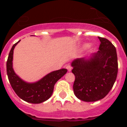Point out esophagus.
Segmentation results:
<instances>
[{"instance_id":"34e87169","label":"esophagus","mask_w":127,"mask_h":127,"mask_svg":"<svg viewBox=\"0 0 127 127\" xmlns=\"http://www.w3.org/2000/svg\"><path fill=\"white\" fill-rule=\"evenodd\" d=\"M66 69L68 70V71L70 72V71H71V70H72V67H71V66L70 65H67L66 66Z\"/></svg>"}]
</instances>
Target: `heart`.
Masks as SVG:
<instances>
[{
	"instance_id": "b5f03b06",
	"label": "heart",
	"mask_w": 127,
	"mask_h": 127,
	"mask_svg": "<svg viewBox=\"0 0 127 127\" xmlns=\"http://www.w3.org/2000/svg\"><path fill=\"white\" fill-rule=\"evenodd\" d=\"M94 48V45L93 44H88L86 46V48H88V50H92Z\"/></svg>"
}]
</instances>
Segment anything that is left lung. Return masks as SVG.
Wrapping results in <instances>:
<instances>
[{"instance_id":"1","label":"left lung","mask_w":127,"mask_h":127,"mask_svg":"<svg viewBox=\"0 0 127 127\" xmlns=\"http://www.w3.org/2000/svg\"><path fill=\"white\" fill-rule=\"evenodd\" d=\"M98 51L90 57L76 58L71 64L75 76L74 93L85 102L104 98L113 88L118 74V58L114 46L98 37Z\"/></svg>"}]
</instances>
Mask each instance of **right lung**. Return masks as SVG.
<instances>
[{
    "label": "right lung",
    "instance_id": "obj_1",
    "mask_svg": "<svg viewBox=\"0 0 127 127\" xmlns=\"http://www.w3.org/2000/svg\"><path fill=\"white\" fill-rule=\"evenodd\" d=\"M20 41L13 46L7 60V74L9 81L13 89L20 98L32 104H40L51 97L54 86L58 79L65 74L67 70L62 69L53 71L35 83H27L23 81L14 72L13 68V51Z\"/></svg>",
    "mask_w": 127,
    "mask_h": 127
}]
</instances>
